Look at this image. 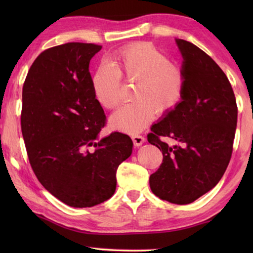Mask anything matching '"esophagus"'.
Wrapping results in <instances>:
<instances>
[{
    "label": "esophagus",
    "mask_w": 253,
    "mask_h": 253,
    "mask_svg": "<svg viewBox=\"0 0 253 253\" xmlns=\"http://www.w3.org/2000/svg\"><path fill=\"white\" fill-rule=\"evenodd\" d=\"M145 138L144 136H140V134H133L132 136V141L134 144V146H140V145H143L145 143Z\"/></svg>",
    "instance_id": "esophagus-1"
}]
</instances>
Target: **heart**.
<instances>
[{
	"label": "heart",
	"mask_w": 253,
	"mask_h": 253,
	"mask_svg": "<svg viewBox=\"0 0 253 253\" xmlns=\"http://www.w3.org/2000/svg\"><path fill=\"white\" fill-rule=\"evenodd\" d=\"M121 81L136 84L132 105L124 106L110 117L114 129L126 133L143 131L157 112L167 115L177 108L184 96L186 74L181 65L148 43L121 49L101 65L92 78V91L100 105L114 109L121 101Z\"/></svg>",
	"instance_id": "heart-1"
}]
</instances>
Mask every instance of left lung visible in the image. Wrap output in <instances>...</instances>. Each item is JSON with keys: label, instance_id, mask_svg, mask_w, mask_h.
Listing matches in <instances>:
<instances>
[{"label": "left lung", "instance_id": "8db88e82", "mask_svg": "<svg viewBox=\"0 0 253 253\" xmlns=\"http://www.w3.org/2000/svg\"><path fill=\"white\" fill-rule=\"evenodd\" d=\"M184 58V96L177 108L151 127L148 143L162 151V164L150 176L152 192L184 205L213 189L229 165L237 124L236 99L227 76L189 41L176 40ZM178 141L170 147L164 141Z\"/></svg>", "mask_w": 253, "mask_h": 253}]
</instances>
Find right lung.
Returning a JSON list of instances; mask_svg holds the SVG:
<instances>
[{
	"label": "right lung",
	"instance_id": "add662e5",
	"mask_svg": "<svg viewBox=\"0 0 253 253\" xmlns=\"http://www.w3.org/2000/svg\"><path fill=\"white\" fill-rule=\"evenodd\" d=\"M95 43L68 42L43 50L23 86L22 133L31 167L43 188L71 207H92L116 189V170L131 155L127 134L99 139L106 115L92 91Z\"/></svg>",
	"mask_w": 253,
	"mask_h": 253
}]
</instances>
